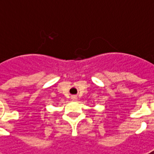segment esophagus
Masks as SVG:
<instances>
[{"mask_svg":"<svg viewBox=\"0 0 154 154\" xmlns=\"http://www.w3.org/2000/svg\"><path fill=\"white\" fill-rule=\"evenodd\" d=\"M71 99H72V100H73V101H76V100H77V97H76V96H71Z\"/></svg>","mask_w":154,"mask_h":154,"instance_id":"obj_1","label":"esophagus"}]
</instances>
